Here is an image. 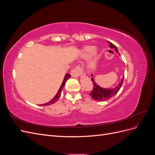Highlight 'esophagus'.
Instances as JSON below:
<instances>
[{
	"label": "esophagus",
	"instance_id": "34e87169",
	"mask_svg": "<svg viewBox=\"0 0 155 155\" xmlns=\"http://www.w3.org/2000/svg\"><path fill=\"white\" fill-rule=\"evenodd\" d=\"M83 70L80 65H78L71 71V76L72 77H78L83 74Z\"/></svg>",
	"mask_w": 155,
	"mask_h": 155
}]
</instances>
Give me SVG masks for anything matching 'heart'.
Here are the masks:
<instances>
[{
    "instance_id": "obj_1",
    "label": "heart",
    "mask_w": 155,
    "mask_h": 155,
    "mask_svg": "<svg viewBox=\"0 0 155 155\" xmlns=\"http://www.w3.org/2000/svg\"><path fill=\"white\" fill-rule=\"evenodd\" d=\"M81 55L83 58H88L91 56V60L88 63L89 68L92 69L96 67L99 58V51L93 46H86L83 47L81 50Z\"/></svg>"
}]
</instances>
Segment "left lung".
<instances>
[{
	"label": "left lung",
	"mask_w": 155,
	"mask_h": 155,
	"mask_svg": "<svg viewBox=\"0 0 155 155\" xmlns=\"http://www.w3.org/2000/svg\"><path fill=\"white\" fill-rule=\"evenodd\" d=\"M109 43L110 45V48L114 49L116 52L118 53V48H116V46L109 41ZM91 76H92L91 80L93 83V88L91 91V93L89 94V95L91 96V97L93 100L98 101H104L108 100L110 99L112 97L115 96L119 91L121 85H122L124 79V76L120 83L118 84V85L113 88H104L97 85L96 82L94 81V77L92 74H91Z\"/></svg>",
	"instance_id": "obj_1"
}]
</instances>
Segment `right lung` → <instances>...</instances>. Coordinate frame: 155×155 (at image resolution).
Returning <instances> with one entry per match:
<instances>
[{
    "mask_svg": "<svg viewBox=\"0 0 155 155\" xmlns=\"http://www.w3.org/2000/svg\"><path fill=\"white\" fill-rule=\"evenodd\" d=\"M69 78H70V74H67L66 75H65V76H64V79H63V83H62V84H61V87H60V88H59V90L58 91V93L56 94V95L54 96V97L53 98L52 100H50L49 102L46 103V104H43V105H43V106L49 105H51V104H54L55 102L57 101H58V100L59 99V96H60L61 93L62 89H63V87L64 86V84H65V83H66V81L68 80V79Z\"/></svg>",
    "mask_w": 155,
    "mask_h": 155,
    "instance_id": "right-lung-1",
    "label": "right lung"
}]
</instances>
